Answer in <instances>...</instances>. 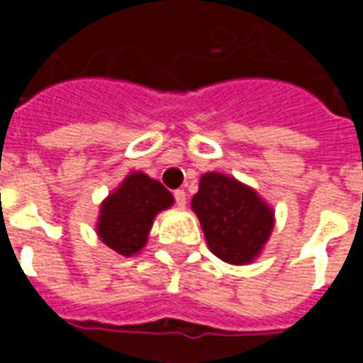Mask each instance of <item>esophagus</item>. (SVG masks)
I'll return each mask as SVG.
<instances>
[{"label": "esophagus", "instance_id": "34e87169", "mask_svg": "<svg viewBox=\"0 0 363 363\" xmlns=\"http://www.w3.org/2000/svg\"><path fill=\"white\" fill-rule=\"evenodd\" d=\"M174 202H177L179 208H184V206H186V192H184V190H177V192H174Z\"/></svg>", "mask_w": 363, "mask_h": 363}]
</instances>
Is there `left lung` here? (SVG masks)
<instances>
[{"label":"left lung","mask_w":363,"mask_h":363,"mask_svg":"<svg viewBox=\"0 0 363 363\" xmlns=\"http://www.w3.org/2000/svg\"><path fill=\"white\" fill-rule=\"evenodd\" d=\"M190 206L200 220L208 249L228 264H251L272 235V206L235 177L204 173Z\"/></svg>","instance_id":"obj_1"}]
</instances>
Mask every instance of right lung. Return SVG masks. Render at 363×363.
Wrapping results in <instances>:
<instances>
[{
    "mask_svg": "<svg viewBox=\"0 0 363 363\" xmlns=\"http://www.w3.org/2000/svg\"><path fill=\"white\" fill-rule=\"evenodd\" d=\"M174 204L173 194L142 171H132L101 202L96 235L122 257L140 255L159 212Z\"/></svg>",
    "mask_w": 363,
    "mask_h": 363,
    "instance_id": "right-lung-1",
    "label": "right lung"
}]
</instances>
